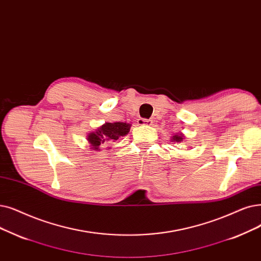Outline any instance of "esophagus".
<instances>
[{
	"label": "esophagus",
	"instance_id": "1",
	"mask_svg": "<svg viewBox=\"0 0 261 261\" xmlns=\"http://www.w3.org/2000/svg\"><path fill=\"white\" fill-rule=\"evenodd\" d=\"M153 122L151 119H144V118H140L138 120V124H140V126H151Z\"/></svg>",
	"mask_w": 261,
	"mask_h": 261
}]
</instances>
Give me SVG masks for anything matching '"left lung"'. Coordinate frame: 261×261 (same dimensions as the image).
Listing matches in <instances>:
<instances>
[{"mask_svg": "<svg viewBox=\"0 0 261 261\" xmlns=\"http://www.w3.org/2000/svg\"><path fill=\"white\" fill-rule=\"evenodd\" d=\"M184 139H186L185 134H182L181 132H179V133H176L175 135H173V137L171 138V142H174V143H180V142H182V141H184Z\"/></svg>", "mask_w": 261, "mask_h": 261, "instance_id": "1", "label": "left lung"}]
</instances>
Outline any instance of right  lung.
<instances>
[{
    "instance_id": "right-lung-1",
    "label": "right lung",
    "mask_w": 261,
    "mask_h": 261,
    "mask_svg": "<svg viewBox=\"0 0 261 261\" xmlns=\"http://www.w3.org/2000/svg\"><path fill=\"white\" fill-rule=\"evenodd\" d=\"M130 128L131 124L128 122H106L94 132H89L86 140L90 146V149L99 151L101 149V144H109L117 141L119 138L127 135Z\"/></svg>"
}]
</instances>
